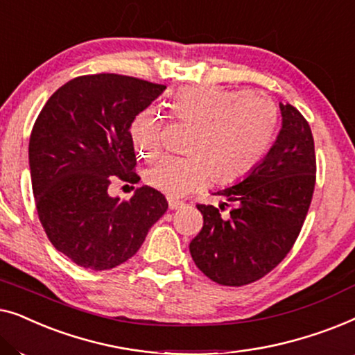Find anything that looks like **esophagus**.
Masks as SVG:
<instances>
[{"instance_id": "obj_1", "label": "esophagus", "mask_w": 355, "mask_h": 355, "mask_svg": "<svg viewBox=\"0 0 355 355\" xmlns=\"http://www.w3.org/2000/svg\"><path fill=\"white\" fill-rule=\"evenodd\" d=\"M168 203H169V208H171V210H179V208L186 207V203H184L182 200H178V198H169Z\"/></svg>"}]
</instances>
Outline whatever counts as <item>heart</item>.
Listing matches in <instances>:
<instances>
[{"mask_svg": "<svg viewBox=\"0 0 355 355\" xmlns=\"http://www.w3.org/2000/svg\"><path fill=\"white\" fill-rule=\"evenodd\" d=\"M171 114L193 125L187 157H166L147 171V182L169 197L207 186L234 184L254 171L268 152L278 124L273 100L250 90L215 85L184 87L174 95ZM130 142L142 158L162 150L163 123L158 111L145 108L129 125Z\"/></svg>", "mask_w": 355, "mask_h": 355, "instance_id": "1", "label": "heart"}]
</instances>
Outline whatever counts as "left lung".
Here are the masks:
<instances>
[{
    "instance_id": "left-lung-1",
    "label": "left lung",
    "mask_w": 355,
    "mask_h": 355,
    "mask_svg": "<svg viewBox=\"0 0 355 355\" xmlns=\"http://www.w3.org/2000/svg\"><path fill=\"white\" fill-rule=\"evenodd\" d=\"M279 110L281 130L266 157L244 181L216 192L236 203L230 216L197 205L203 227L189 250L218 284L244 286L268 275L293 249L307 216L317 178L312 130L293 105Z\"/></svg>"
}]
</instances>
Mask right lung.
I'll return each mask as SVG.
<instances>
[{"label":"right lung","mask_w":355,"mask_h":355,"mask_svg":"<svg viewBox=\"0 0 355 355\" xmlns=\"http://www.w3.org/2000/svg\"><path fill=\"white\" fill-rule=\"evenodd\" d=\"M164 89L129 76H80L38 114L28 142L38 218L55 249L76 265L101 271L124 263L168 210L150 186L129 200L108 192L110 178L140 181L129 125Z\"/></svg>","instance_id":"obj_1"}]
</instances>
